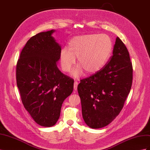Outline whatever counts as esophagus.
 I'll return each mask as SVG.
<instances>
[{"mask_svg":"<svg viewBox=\"0 0 150 150\" xmlns=\"http://www.w3.org/2000/svg\"><path fill=\"white\" fill-rule=\"evenodd\" d=\"M78 83L77 81H74V89L75 91H77V89H78Z\"/></svg>","mask_w":150,"mask_h":150,"instance_id":"34e87169","label":"esophagus"}]
</instances>
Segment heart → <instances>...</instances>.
Here are the masks:
<instances>
[{
  "mask_svg": "<svg viewBox=\"0 0 150 150\" xmlns=\"http://www.w3.org/2000/svg\"><path fill=\"white\" fill-rule=\"evenodd\" d=\"M112 50V42L106 34H91L72 38L68 49L64 47L59 54V64L64 72H69L78 57V64L72 72L75 78L83 74L98 72L104 66L110 59Z\"/></svg>",
  "mask_w": 150,
  "mask_h": 150,
  "instance_id": "1",
  "label": "heart"
}]
</instances>
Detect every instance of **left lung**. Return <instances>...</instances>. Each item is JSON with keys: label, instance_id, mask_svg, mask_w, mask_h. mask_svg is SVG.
<instances>
[{"label": "left lung", "instance_id": "left-lung-1", "mask_svg": "<svg viewBox=\"0 0 150 150\" xmlns=\"http://www.w3.org/2000/svg\"><path fill=\"white\" fill-rule=\"evenodd\" d=\"M132 81L128 51L117 37L110 61L96 74L81 80L78 86L86 124L98 129L114 120L124 106Z\"/></svg>", "mask_w": 150, "mask_h": 150}]
</instances>
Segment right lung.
Returning a JSON list of instances; mask_svg holds the SVG:
<instances>
[{
  "instance_id": "right-lung-1",
  "label": "right lung",
  "mask_w": 150,
  "mask_h": 150,
  "mask_svg": "<svg viewBox=\"0 0 150 150\" xmlns=\"http://www.w3.org/2000/svg\"><path fill=\"white\" fill-rule=\"evenodd\" d=\"M55 31L33 36L22 49L16 67L22 102L36 123L44 127L56 123L62 104L74 87V80L57 67L61 46L52 35Z\"/></svg>"
}]
</instances>
